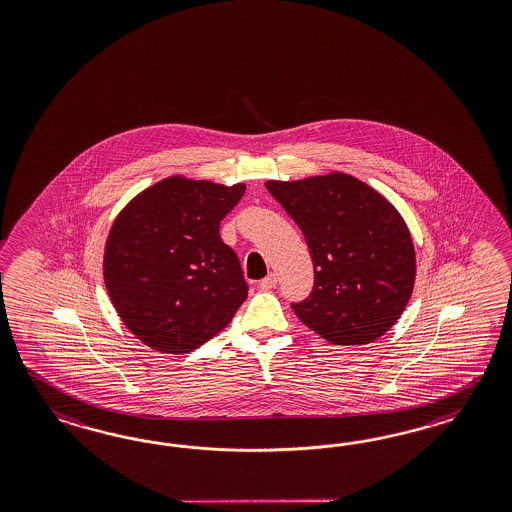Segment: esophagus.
Returning a JSON list of instances; mask_svg holds the SVG:
<instances>
[{
  "instance_id": "34e87169",
  "label": "esophagus",
  "mask_w": 512,
  "mask_h": 512,
  "mask_svg": "<svg viewBox=\"0 0 512 512\" xmlns=\"http://www.w3.org/2000/svg\"><path fill=\"white\" fill-rule=\"evenodd\" d=\"M276 283H278V276H276V274H268L266 278L259 281V287H261L263 291H270V289L276 287Z\"/></svg>"
}]
</instances>
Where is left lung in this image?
Segmentation results:
<instances>
[{
    "mask_svg": "<svg viewBox=\"0 0 512 512\" xmlns=\"http://www.w3.org/2000/svg\"><path fill=\"white\" fill-rule=\"evenodd\" d=\"M310 248L315 283L296 317L336 345L372 343L405 310L415 248L402 216L375 189L341 172L266 182Z\"/></svg>",
    "mask_w": 512,
    "mask_h": 512,
    "instance_id": "obj_1",
    "label": "left lung"
}]
</instances>
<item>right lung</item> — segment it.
Instances as JSON below:
<instances>
[{
	"instance_id": "obj_1",
	"label": "right lung",
	"mask_w": 512,
	"mask_h": 512,
	"mask_svg": "<svg viewBox=\"0 0 512 512\" xmlns=\"http://www.w3.org/2000/svg\"><path fill=\"white\" fill-rule=\"evenodd\" d=\"M246 191L172 176L116 217L105 285L125 326L161 353H187L231 323L248 283L219 225Z\"/></svg>"
}]
</instances>
